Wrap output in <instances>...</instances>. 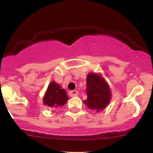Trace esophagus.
<instances>
[{
    "instance_id": "obj_1",
    "label": "esophagus",
    "mask_w": 153,
    "mask_h": 153,
    "mask_svg": "<svg viewBox=\"0 0 153 153\" xmlns=\"http://www.w3.org/2000/svg\"><path fill=\"white\" fill-rule=\"evenodd\" d=\"M69 95L72 97H76V96L78 95V91L77 90H72V91H70L69 92Z\"/></svg>"
}]
</instances>
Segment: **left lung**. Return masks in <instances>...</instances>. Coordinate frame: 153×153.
<instances>
[{"instance_id":"left-lung-1","label":"left lung","mask_w":153,"mask_h":153,"mask_svg":"<svg viewBox=\"0 0 153 153\" xmlns=\"http://www.w3.org/2000/svg\"><path fill=\"white\" fill-rule=\"evenodd\" d=\"M87 99L83 101L86 106L98 113L109 105L111 90L109 84L100 74L89 73L86 76Z\"/></svg>"}]
</instances>
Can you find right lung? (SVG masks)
<instances>
[{"label": "right lung", "mask_w": 153, "mask_h": 153, "mask_svg": "<svg viewBox=\"0 0 153 153\" xmlns=\"http://www.w3.org/2000/svg\"><path fill=\"white\" fill-rule=\"evenodd\" d=\"M69 97L67 92L55 81L51 82L43 99V102L45 106L51 108H57L67 103Z\"/></svg>", "instance_id": "1"}]
</instances>
